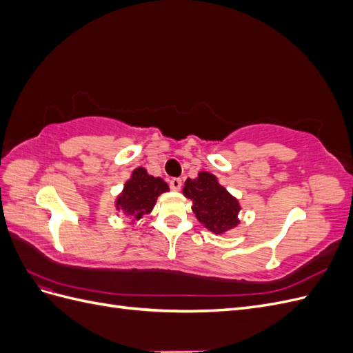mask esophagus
<instances>
[{"instance_id": "1", "label": "esophagus", "mask_w": 353, "mask_h": 353, "mask_svg": "<svg viewBox=\"0 0 353 353\" xmlns=\"http://www.w3.org/2000/svg\"><path fill=\"white\" fill-rule=\"evenodd\" d=\"M169 185L172 191H179L181 187H183V181H181V178H172L169 181Z\"/></svg>"}]
</instances>
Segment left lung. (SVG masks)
Instances as JSON below:
<instances>
[{
    "label": "left lung",
    "mask_w": 353,
    "mask_h": 353,
    "mask_svg": "<svg viewBox=\"0 0 353 353\" xmlns=\"http://www.w3.org/2000/svg\"><path fill=\"white\" fill-rule=\"evenodd\" d=\"M183 193L193 201V212L205 228L213 234H223L240 223V203L223 188L218 178L209 172H200L196 179L188 178Z\"/></svg>",
    "instance_id": "1"
}]
</instances>
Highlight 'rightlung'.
<instances>
[{
	"label": "right lung",
	"mask_w": 353,
	"mask_h": 353,
	"mask_svg": "<svg viewBox=\"0 0 353 353\" xmlns=\"http://www.w3.org/2000/svg\"><path fill=\"white\" fill-rule=\"evenodd\" d=\"M166 191H169V187L162 178L148 175L144 168H137L125 183L114 205L117 210L135 222L150 213L157 197Z\"/></svg>",
	"instance_id": "obj_1"
}]
</instances>
